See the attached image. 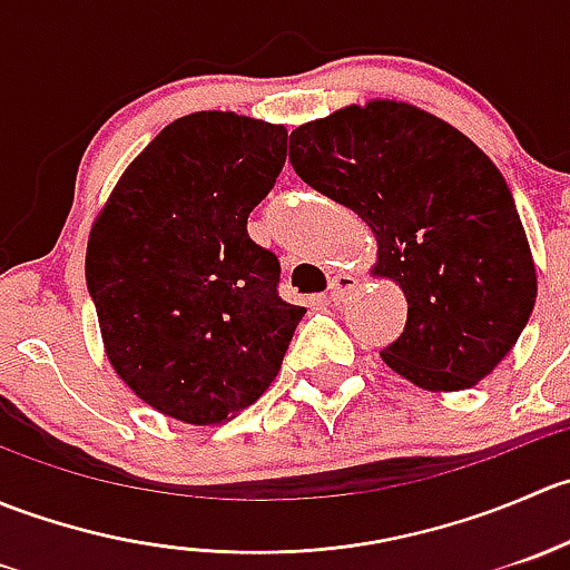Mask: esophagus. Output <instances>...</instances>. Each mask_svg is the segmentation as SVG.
<instances>
[{
  "instance_id": "esophagus-1",
  "label": "esophagus",
  "mask_w": 570,
  "mask_h": 570,
  "mask_svg": "<svg viewBox=\"0 0 570 570\" xmlns=\"http://www.w3.org/2000/svg\"><path fill=\"white\" fill-rule=\"evenodd\" d=\"M355 286H358V281L353 278V275H347V273H338V275H333L331 278V286H327V295H331V301L333 303H342L344 297L350 295V292L355 289Z\"/></svg>"
}]
</instances>
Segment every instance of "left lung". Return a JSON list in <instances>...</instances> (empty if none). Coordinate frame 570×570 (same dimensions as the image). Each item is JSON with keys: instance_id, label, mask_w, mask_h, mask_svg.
I'll list each match as a JSON object with an SVG mask.
<instances>
[{"instance_id": "left-lung-1", "label": "left lung", "mask_w": 570, "mask_h": 570, "mask_svg": "<svg viewBox=\"0 0 570 570\" xmlns=\"http://www.w3.org/2000/svg\"><path fill=\"white\" fill-rule=\"evenodd\" d=\"M295 174L377 239L375 273L407 297L383 361L430 392L491 375L534 308L538 278L497 165L446 120L402 101L344 107L289 135Z\"/></svg>"}]
</instances>
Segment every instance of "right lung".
Listing matches in <instances>:
<instances>
[{
  "label": "right lung",
  "mask_w": 570,
  "mask_h": 570,
  "mask_svg": "<svg viewBox=\"0 0 570 570\" xmlns=\"http://www.w3.org/2000/svg\"><path fill=\"white\" fill-rule=\"evenodd\" d=\"M286 163V129L234 112L165 126L115 184L85 281L107 358L165 416L220 424L253 405L306 308L278 295L281 262L248 215Z\"/></svg>",
  "instance_id": "1"
}]
</instances>
